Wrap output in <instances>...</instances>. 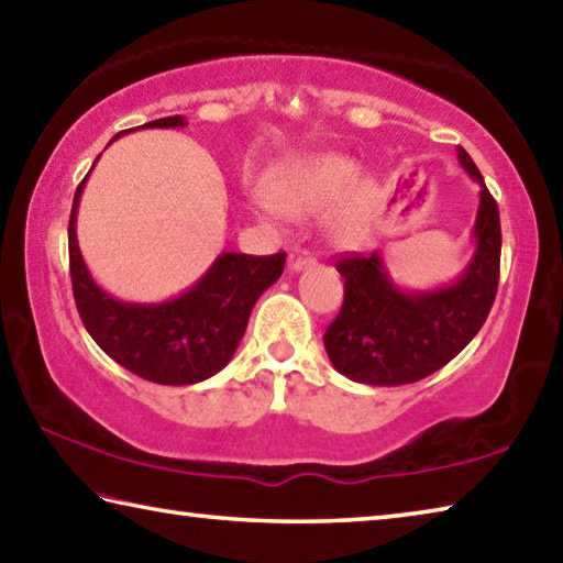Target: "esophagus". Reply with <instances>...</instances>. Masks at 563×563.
<instances>
[{
  "label": "esophagus",
  "mask_w": 563,
  "mask_h": 563,
  "mask_svg": "<svg viewBox=\"0 0 563 563\" xmlns=\"http://www.w3.org/2000/svg\"><path fill=\"white\" fill-rule=\"evenodd\" d=\"M314 255L308 251V249H292L290 255H288V268L292 273H298L302 268H310V265H314Z\"/></svg>",
  "instance_id": "obj_1"
}]
</instances>
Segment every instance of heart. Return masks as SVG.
<instances>
[{"mask_svg":"<svg viewBox=\"0 0 563 563\" xmlns=\"http://www.w3.org/2000/svg\"><path fill=\"white\" fill-rule=\"evenodd\" d=\"M354 179L356 165L350 157L317 155L295 162V165L278 172L268 184V199L283 213L305 217V213L330 207L332 201L342 197ZM372 197L374 187L369 181H356L355 187L346 194L344 207L334 217V229L342 236H350V233L356 231Z\"/></svg>","mask_w":563,"mask_h":563,"instance_id":"1","label":"heart"}]
</instances>
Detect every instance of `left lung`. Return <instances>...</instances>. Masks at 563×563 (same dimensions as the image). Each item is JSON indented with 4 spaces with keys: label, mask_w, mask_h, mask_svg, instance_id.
Masks as SVG:
<instances>
[{
    "label": "left lung",
    "mask_w": 563,
    "mask_h": 563,
    "mask_svg": "<svg viewBox=\"0 0 563 563\" xmlns=\"http://www.w3.org/2000/svg\"><path fill=\"white\" fill-rule=\"evenodd\" d=\"M457 159L479 184L473 261L448 288L406 292L386 275L379 253L342 255L340 314L324 332V350L346 379L372 386L413 384L441 369L465 350L485 324L499 283V209L463 147Z\"/></svg>",
    "instance_id": "1"
}]
</instances>
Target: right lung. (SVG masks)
<instances>
[{
	"label": "right lung",
	"mask_w": 563,
	"mask_h": 563,
	"mask_svg": "<svg viewBox=\"0 0 563 563\" xmlns=\"http://www.w3.org/2000/svg\"><path fill=\"white\" fill-rule=\"evenodd\" d=\"M181 115L142 128H184ZM130 132V130H128ZM125 135L118 132L115 137ZM86 179L78 184L68 221L70 285L80 320L110 360L140 379L187 386L209 379L231 362L263 290L280 278L285 253H221L197 285L157 305L120 302L100 290L84 263L76 239V211Z\"/></svg>",
	"instance_id": "obj_1"
}]
</instances>
